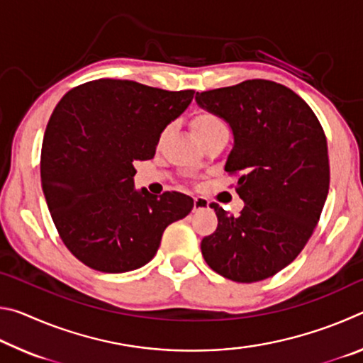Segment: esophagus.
<instances>
[{"instance_id":"obj_1","label":"esophagus","mask_w":363,"mask_h":363,"mask_svg":"<svg viewBox=\"0 0 363 363\" xmlns=\"http://www.w3.org/2000/svg\"><path fill=\"white\" fill-rule=\"evenodd\" d=\"M206 208H208V201L203 199V196H195V199H194V211L206 210Z\"/></svg>"}]
</instances>
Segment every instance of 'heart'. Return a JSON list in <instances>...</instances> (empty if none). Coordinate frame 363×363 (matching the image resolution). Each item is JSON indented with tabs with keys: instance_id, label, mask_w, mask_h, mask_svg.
<instances>
[{
	"instance_id": "b5f03b06",
	"label": "heart",
	"mask_w": 363,
	"mask_h": 363,
	"mask_svg": "<svg viewBox=\"0 0 363 363\" xmlns=\"http://www.w3.org/2000/svg\"><path fill=\"white\" fill-rule=\"evenodd\" d=\"M190 128H192V131L201 144L205 143L208 138L214 136V134L219 133V131H224L227 130L225 128V123L219 118L216 113H211V112H196L192 120H190ZM164 136V133L162 134Z\"/></svg>"
}]
</instances>
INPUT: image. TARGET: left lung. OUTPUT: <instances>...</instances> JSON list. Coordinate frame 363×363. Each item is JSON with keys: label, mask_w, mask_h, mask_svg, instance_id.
Returning <instances> with one entry per match:
<instances>
[{"label": "left lung", "mask_w": 363, "mask_h": 363, "mask_svg": "<svg viewBox=\"0 0 363 363\" xmlns=\"http://www.w3.org/2000/svg\"><path fill=\"white\" fill-rule=\"evenodd\" d=\"M195 101L229 123L225 163L238 176L240 216L211 203L218 227L201 255L223 277L253 284L296 259L320 219L330 187L328 147L320 121L290 88L269 79L196 93Z\"/></svg>", "instance_id": "left-lung-1"}]
</instances>
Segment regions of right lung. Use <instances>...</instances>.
Returning <instances> with one entry per match:
<instances>
[{
    "label": "right lung",
    "instance_id": "add662e5",
    "mask_svg": "<svg viewBox=\"0 0 363 363\" xmlns=\"http://www.w3.org/2000/svg\"><path fill=\"white\" fill-rule=\"evenodd\" d=\"M131 79L101 78L70 89L54 108L41 147V186L70 253L121 274L155 256L167 227L192 211L181 192L134 190V163L155 155L160 134L194 99Z\"/></svg>",
    "mask_w": 363,
    "mask_h": 363
}]
</instances>
